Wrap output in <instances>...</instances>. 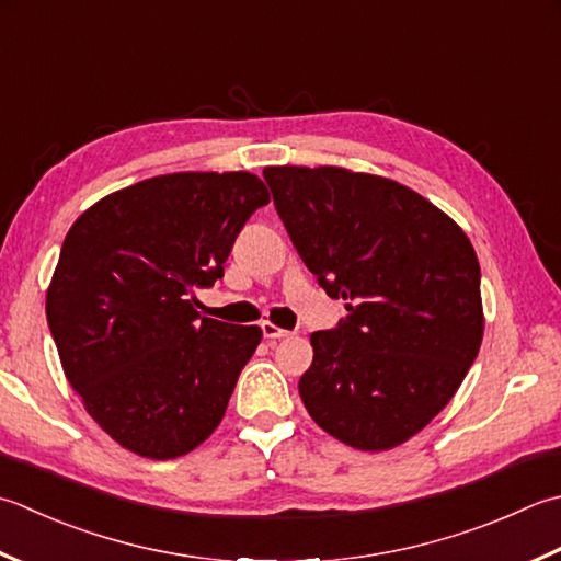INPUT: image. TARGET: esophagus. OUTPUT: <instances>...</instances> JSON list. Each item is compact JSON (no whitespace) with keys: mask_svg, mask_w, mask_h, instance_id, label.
Segmentation results:
<instances>
[{"mask_svg":"<svg viewBox=\"0 0 561 561\" xmlns=\"http://www.w3.org/2000/svg\"><path fill=\"white\" fill-rule=\"evenodd\" d=\"M260 328H262V335H265L267 340H282V337H289V335H291L289 331H284V328L274 325V323H270V321H262Z\"/></svg>","mask_w":561,"mask_h":561,"instance_id":"1","label":"esophagus"}]
</instances>
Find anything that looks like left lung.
Listing matches in <instances>:
<instances>
[{"label":"left lung","instance_id":"obj_1","mask_svg":"<svg viewBox=\"0 0 561 561\" xmlns=\"http://www.w3.org/2000/svg\"><path fill=\"white\" fill-rule=\"evenodd\" d=\"M284 228L347 318L311 335L301 401L328 435L381 453L455 397L484 337L469 238L419 192L345 168H265Z\"/></svg>","mask_w":561,"mask_h":561}]
</instances>
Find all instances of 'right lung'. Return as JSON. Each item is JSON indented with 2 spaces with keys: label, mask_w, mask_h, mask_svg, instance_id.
I'll use <instances>...</instances> for the list:
<instances>
[{
  "label": "right lung",
  "mask_w": 561,
  "mask_h": 561,
  "mask_svg": "<svg viewBox=\"0 0 561 561\" xmlns=\"http://www.w3.org/2000/svg\"><path fill=\"white\" fill-rule=\"evenodd\" d=\"M270 192L250 172H174L99 199L65 236L46 294L62 371L87 413L148 459L192 453L221 423L257 325L199 318Z\"/></svg>",
  "instance_id": "right-lung-1"
}]
</instances>
